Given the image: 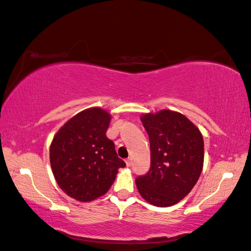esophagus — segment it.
Instances as JSON below:
<instances>
[{"label": "esophagus", "mask_w": 251, "mask_h": 251, "mask_svg": "<svg viewBox=\"0 0 251 251\" xmlns=\"http://www.w3.org/2000/svg\"><path fill=\"white\" fill-rule=\"evenodd\" d=\"M126 166H127V167H130V166H132V159H130V158L126 159Z\"/></svg>", "instance_id": "obj_1"}]
</instances>
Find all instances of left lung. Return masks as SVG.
<instances>
[{"label": "left lung", "mask_w": 251, "mask_h": 251, "mask_svg": "<svg viewBox=\"0 0 251 251\" xmlns=\"http://www.w3.org/2000/svg\"><path fill=\"white\" fill-rule=\"evenodd\" d=\"M150 138L151 167L135 179L141 196L150 204H177L196 185L204 163L200 129L180 113L160 110L141 117Z\"/></svg>", "instance_id": "1"}]
</instances>
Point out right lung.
Returning <instances> with one entry per match:
<instances>
[{"instance_id": "right-lung-1", "label": "right lung", "mask_w": 251, "mask_h": 251, "mask_svg": "<svg viewBox=\"0 0 251 251\" xmlns=\"http://www.w3.org/2000/svg\"><path fill=\"white\" fill-rule=\"evenodd\" d=\"M110 115L101 108H89L63 125L50 150L54 177L63 192L80 201H90L106 194L119 168L114 142L106 136Z\"/></svg>"}]
</instances>
